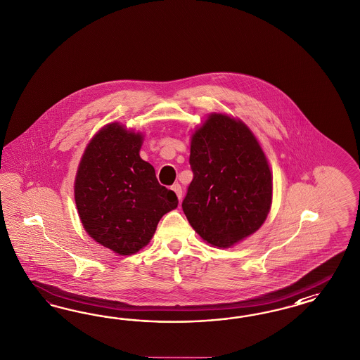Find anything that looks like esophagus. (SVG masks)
<instances>
[{
    "instance_id": "34e87169",
    "label": "esophagus",
    "mask_w": 360,
    "mask_h": 360,
    "mask_svg": "<svg viewBox=\"0 0 360 360\" xmlns=\"http://www.w3.org/2000/svg\"><path fill=\"white\" fill-rule=\"evenodd\" d=\"M172 191L176 193V196L179 198V200H181V198H183V189H181V186L179 183H176V184L172 186Z\"/></svg>"
}]
</instances>
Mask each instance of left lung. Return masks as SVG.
Wrapping results in <instances>:
<instances>
[{"label":"left lung","instance_id":"left-lung-1","mask_svg":"<svg viewBox=\"0 0 360 360\" xmlns=\"http://www.w3.org/2000/svg\"><path fill=\"white\" fill-rule=\"evenodd\" d=\"M189 164L193 180L181 207L202 240L229 248L259 229L273 181L265 153L243 122L209 116L192 136Z\"/></svg>","mask_w":360,"mask_h":360}]
</instances>
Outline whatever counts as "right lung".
<instances>
[{"label": "right lung", "mask_w": 360, "mask_h": 360, "mask_svg": "<svg viewBox=\"0 0 360 360\" xmlns=\"http://www.w3.org/2000/svg\"><path fill=\"white\" fill-rule=\"evenodd\" d=\"M141 135L117 123L102 128L87 146L75 179L82 224L96 243L134 255L150 243L159 221L179 204L139 156Z\"/></svg>", "instance_id": "right-lung-1"}]
</instances>
